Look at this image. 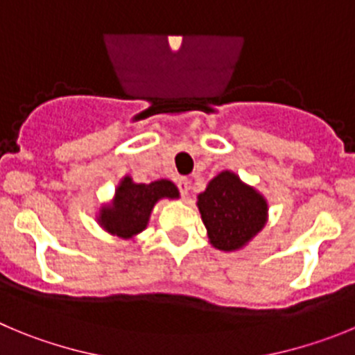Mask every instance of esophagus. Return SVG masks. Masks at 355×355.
Instances as JSON below:
<instances>
[{"mask_svg":"<svg viewBox=\"0 0 355 355\" xmlns=\"http://www.w3.org/2000/svg\"><path fill=\"white\" fill-rule=\"evenodd\" d=\"M177 185H178V189H180V194L182 196H187L189 194V189H191V182L189 178H185V177H178L177 178Z\"/></svg>","mask_w":355,"mask_h":355,"instance_id":"34e87169","label":"esophagus"}]
</instances>
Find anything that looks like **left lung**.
I'll use <instances>...</instances> for the list:
<instances>
[{
	"label": "left lung",
	"instance_id": "1",
	"mask_svg": "<svg viewBox=\"0 0 355 355\" xmlns=\"http://www.w3.org/2000/svg\"><path fill=\"white\" fill-rule=\"evenodd\" d=\"M196 205L210 244L219 251L244 248L261 232L269 212L267 200L228 170L209 182Z\"/></svg>",
	"mask_w": 355,
	"mask_h": 355
}]
</instances>
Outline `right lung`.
Returning <instances> with one entry per match:
<instances>
[{
    "label": "right lung",
    "mask_w": 355,
    "mask_h": 355,
    "mask_svg": "<svg viewBox=\"0 0 355 355\" xmlns=\"http://www.w3.org/2000/svg\"><path fill=\"white\" fill-rule=\"evenodd\" d=\"M180 196L171 180H155L150 184H134L130 177H123L114 191L113 201L98 212L97 221L111 235L132 239L146 228L150 214L162 198L177 200Z\"/></svg>",
    "instance_id": "1"
}]
</instances>
